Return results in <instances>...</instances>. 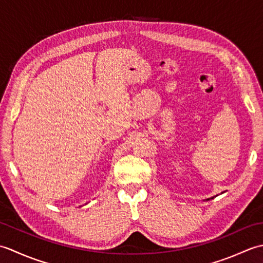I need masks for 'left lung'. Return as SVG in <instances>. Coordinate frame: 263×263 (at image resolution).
I'll list each match as a JSON object with an SVG mask.
<instances>
[{
  "mask_svg": "<svg viewBox=\"0 0 263 263\" xmlns=\"http://www.w3.org/2000/svg\"><path fill=\"white\" fill-rule=\"evenodd\" d=\"M210 199H214V197H212V198H209V199H206V201H208V200H210Z\"/></svg>",
  "mask_w": 263,
  "mask_h": 263,
  "instance_id": "1",
  "label": "left lung"
}]
</instances>
